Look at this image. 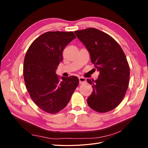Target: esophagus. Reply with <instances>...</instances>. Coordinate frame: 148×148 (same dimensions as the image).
I'll list each match as a JSON object with an SVG mask.
<instances>
[{"label": "esophagus", "instance_id": "obj_1", "mask_svg": "<svg viewBox=\"0 0 148 148\" xmlns=\"http://www.w3.org/2000/svg\"><path fill=\"white\" fill-rule=\"evenodd\" d=\"M79 84H83V83L86 82V78H84L83 77H79Z\"/></svg>", "mask_w": 148, "mask_h": 148}]
</instances>
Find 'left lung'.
<instances>
[{
  "instance_id": "left-lung-1",
  "label": "left lung",
  "mask_w": 148,
  "mask_h": 148,
  "mask_svg": "<svg viewBox=\"0 0 148 148\" xmlns=\"http://www.w3.org/2000/svg\"><path fill=\"white\" fill-rule=\"evenodd\" d=\"M89 52L99 75L96 80L87 79L93 91L87 99L92 109L104 113L116 108L126 94L130 68L119 44L110 36L93 28L75 31Z\"/></svg>"
}]
</instances>
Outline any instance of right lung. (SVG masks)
<instances>
[{
    "mask_svg": "<svg viewBox=\"0 0 148 148\" xmlns=\"http://www.w3.org/2000/svg\"><path fill=\"white\" fill-rule=\"evenodd\" d=\"M75 38L72 31H48L36 39L26 53V89L36 105L47 113L56 114L65 108L79 84L75 76L62 77L60 82L56 73L63 60V50Z\"/></svg>",
    "mask_w": 148,
    "mask_h": 148,
    "instance_id": "obj_1",
    "label": "right lung"
}]
</instances>
